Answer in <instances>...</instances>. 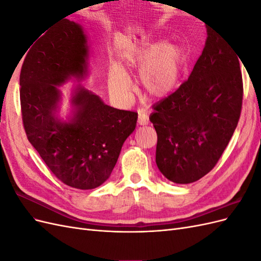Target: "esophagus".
Masks as SVG:
<instances>
[{
  "instance_id": "1",
  "label": "esophagus",
  "mask_w": 261,
  "mask_h": 261,
  "mask_svg": "<svg viewBox=\"0 0 261 261\" xmlns=\"http://www.w3.org/2000/svg\"><path fill=\"white\" fill-rule=\"evenodd\" d=\"M149 123V116L148 114L141 110V111H138V124L139 125H147Z\"/></svg>"
}]
</instances>
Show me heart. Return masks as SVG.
<instances>
[{
    "instance_id": "heart-1",
    "label": "heart",
    "mask_w": 261,
    "mask_h": 261,
    "mask_svg": "<svg viewBox=\"0 0 261 261\" xmlns=\"http://www.w3.org/2000/svg\"><path fill=\"white\" fill-rule=\"evenodd\" d=\"M184 61L185 53L180 46L162 43L140 48L126 60L129 66L141 69L140 85L146 93L154 98H162L173 90ZM109 86L117 96L127 97L129 80L120 67L110 69Z\"/></svg>"
}]
</instances>
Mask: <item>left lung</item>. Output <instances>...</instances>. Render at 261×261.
I'll list each match as a JSON object with an SVG mask.
<instances>
[{"mask_svg":"<svg viewBox=\"0 0 261 261\" xmlns=\"http://www.w3.org/2000/svg\"><path fill=\"white\" fill-rule=\"evenodd\" d=\"M239 55L208 29L188 80L152 107L155 162L168 179L193 183L216 167L238 126L243 103Z\"/></svg>","mask_w":261,"mask_h":261,"instance_id":"obj_1","label":"left lung"}]
</instances>
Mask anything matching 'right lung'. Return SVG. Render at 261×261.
I'll list each match as a JSON object with an SVG mask.
<instances>
[{"label": "right lung", "mask_w": 261, "mask_h": 261, "mask_svg": "<svg viewBox=\"0 0 261 261\" xmlns=\"http://www.w3.org/2000/svg\"><path fill=\"white\" fill-rule=\"evenodd\" d=\"M87 39L78 23L64 19L44 33L28 51L19 76L23 128L29 143L62 183L92 189L109 178L122 146L136 127L137 112L105 105L78 87L69 123L54 116L58 87L87 72Z\"/></svg>", "instance_id": "obj_1"}]
</instances>
